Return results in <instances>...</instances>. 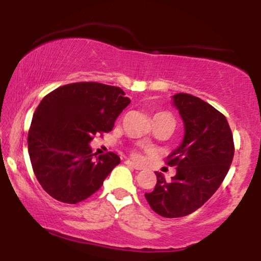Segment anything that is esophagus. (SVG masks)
<instances>
[{
	"label": "esophagus",
	"mask_w": 261,
	"mask_h": 261,
	"mask_svg": "<svg viewBox=\"0 0 261 261\" xmlns=\"http://www.w3.org/2000/svg\"><path fill=\"white\" fill-rule=\"evenodd\" d=\"M124 164H126V165H128V166H132V167H133V169L138 170V171L142 169V167H141L140 165H138V164L130 162V160H126V162H124Z\"/></svg>",
	"instance_id": "obj_1"
}]
</instances>
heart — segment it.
Masks as SVG:
<instances>
[{"mask_svg": "<svg viewBox=\"0 0 261 261\" xmlns=\"http://www.w3.org/2000/svg\"><path fill=\"white\" fill-rule=\"evenodd\" d=\"M160 117H170V119H172V117H171L169 114H166V113H159V114H156V115L154 116V119H160ZM135 156H138L137 154H134Z\"/></svg>", "mask_w": 261, "mask_h": 261, "instance_id": "heart-1", "label": "heart"}]
</instances>
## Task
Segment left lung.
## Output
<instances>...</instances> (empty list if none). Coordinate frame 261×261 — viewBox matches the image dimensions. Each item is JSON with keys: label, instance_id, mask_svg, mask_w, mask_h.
I'll return each instance as SVG.
<instances>
[{"label": "left lung", "instance_id": "8db88e82", "mask_svg": "<svg viewBox=\"0 0 261 261\" xmlns=\"http://www.w3.org/2000/svg\"><path fill=\"white\" fill-rule=\"evenodd\" d=\"M184 122V139L167 156L176 176L167 181L156 172L154 190L145 194L153 212L163 217H181L204 204L220 188L234 156V141L226 116L190 94L173 95Z\"/></svg>", "mask_w": 261, "mask_h": 261}]
</instances>
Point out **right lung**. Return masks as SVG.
Wrapping results in <instances>:
<instances>
[{
	"mask_svg": "<svg viewBox=\"0 0 261 261\" xmlns=\"http://www.w3.org/2000/svg\"><path fill=\"white\" fill-rule=\"evenodd\" d=\"M122 89L96 82L57 88L38 106L28 132V153L42 189L57 201H84L120 164L113 152L96 156L89 142L113 129L130 103Z\"/></svg>",
	"mask_w": 261,
	"mask_h": 261,
	"instance_id": "obj_1",
	"label": "right lung"
}]
</instances>
